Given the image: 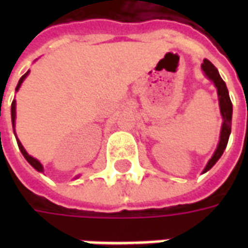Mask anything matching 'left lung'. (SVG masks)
<instances>
[{"mask_svg": "<svg viewBox=\"0 0 248 248\" xmlns=\"http://www.w3.org/2000/svg\"><path fill=\"white\" fill-rule=\"evenodd\" d=\"M202 69L204 71V74L214 82V85L217 86L218 90V97H219V108H220V114L223 117V124H222V130H220V140H219V145L217 147V150L214 153V155L211 156V159L208 161L207 166L204 167L203 172L208 171L211 167L218 162V159L223 154L224 149L227 146L229 142L230 133H231V117H232V103L230 99L229 90L226 87V83L219 76L217 67L208 61V60H203Z\"/></svg>", "mask_w": 248, "mask_h": 248, "instance_id": "1", "label": "left lung"}]
</instances>
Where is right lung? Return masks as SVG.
<instances>
[{"label":"right lung","instance_id":"add662e5","mask_svg":"<svg viewBox=\"0 0 248 248\" xmlns=\"http://www.w3.org/2000/svg\"><path fill=\"white\" fill-rule=\"evenodd\" d=\"M28 74H29V71H26L24 76L19 78L18 85H17V87H16V90H18L19 86H21V83L24 82V79L26 78V76H28ZM14 121H16V101L13 99V102H12V122H13V129H14ZM17 143H18L19 150H21V153H22V155L25 156V159L29 162L30 165L34 167L37 171H44V167H42V165H41L40 162L37 161L35 158H33V156H30L29 154L26 153V150L24 149V146L21 145V142H19V140H17Z\"/></svg>","mask_w":248,"mask_h":248}]
</instances>
